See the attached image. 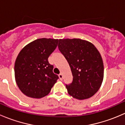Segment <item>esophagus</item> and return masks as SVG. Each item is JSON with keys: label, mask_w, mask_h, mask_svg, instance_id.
Segmentation results:
<instances>
[{"label": "esophagus", "mask_w": 125, "mask_h": 125, "mask_svg": "<svg viewBox=\"0 0 125 125\" xmlns=\"http://www.w3.org/2000/svg\"><path fill=\"white\" fill-rule=\"evenodd\" d=\"M59 79H60V80H63V75L62 74H60L59 75Z\"/></svg>", "instance_id": "34e87169"}]
</instances>
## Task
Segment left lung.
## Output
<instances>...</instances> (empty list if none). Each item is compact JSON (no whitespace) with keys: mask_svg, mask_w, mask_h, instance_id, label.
Masks as SVG:
<instances>
[{"mask_svg":"<svg viewBox=\"0 0 125 125\" xmlns=\"http://www.w3.org/2000/svg\"><path fill=\"white\" fill-rule=\"evenodd\" d=\"M59 50L68 62L73 82L66 85L74 99H89L99 91L104 75L101 55L90 42L80 39H59Z\"/></svg>","mask_w":125,"mask_h":125,"instance_id":"left-lung-1","label":"left lung"}]
</instances>
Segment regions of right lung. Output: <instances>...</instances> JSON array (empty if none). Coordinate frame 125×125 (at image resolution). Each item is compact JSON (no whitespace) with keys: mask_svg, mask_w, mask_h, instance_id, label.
<instances>
[{"mask_svg":"<svg viewBox=\"0 0 125 125\" xmlns=\"http://www.w3.org/2000/svg\"><path fill=\"white\" fill-rule=\"evenodd\" d=\"M59 39H38L22 49L14 64V75L20 90L29 97L41 99L47 95L59 79L54 74L49 56Z\"/></svg>","mask_w":125,"mask_h":125,"instance_id":"right-lung-1","label":"right lung"}]
</instances>
